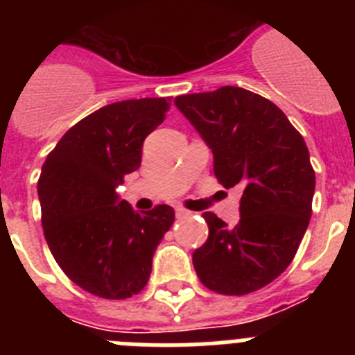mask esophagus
<instances>
[{
    "label": "esophagus",
    "mask_w": 355,
    "mask_h": 355,
    "mask_svg": "<svg viewBox=\"0 0 355 355\" xmlns=\"http://www.w3.org/2000/svg\"><path fill=\"white\" fill-rule=\"evenodd\" d=\"M175 215H178V218H187V216H190L192 213L184 208H175Z\"/></svg>",
    "instance_id": "34e87169"
}]
</instances>
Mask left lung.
Masks as SVG:
<instances>
[{
	"label": "left lung",
	"instance_id": "obj_1",
	"mask_svg": "<svg viewBox=\"0 0 355 355\" xmlns=\"http://www.w3.org/2000/svg\"><path fill=\"white\" fill-rule=\"evenodd\" d=\"M174 105L213 153L224 188L240 187V222L202 213L209 234L193 250L200 283L222 295L270 284L293 261L311 218L315 171L283 110L240 87L178 96Z\"/></svg>",
	"mask_w": 355,
	"mask_h": 355
}]
</instances>
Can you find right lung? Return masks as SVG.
<instances>
[{"label": "right lung", "instance_id": "right-lung-1", "mask_svg": "<svg viewBox=\"0 0 355 355\" xmlns=\"http://www.w3.org/2000/svg\"><path fill=\"white\" fill-rule=\"evenodd\" d=\"M168 108L171 97L103 106L74 124L42 165L37 188L49 250L72 283L101 299L144 290L153 254L175 218L167 205L137 213L117 193Z\"/></svg>", "mask_w": 355, "mask_h": 355}]
</instances>
